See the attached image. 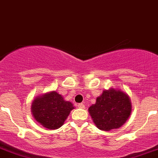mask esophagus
<instances>
[{
  "label": "esophagus",
  "mask_w": 158,
  "mask_h": 158,
  "mask_svg": "<svg viewBox=\"0 0 158 158\" xmlns=\"http://www.w3.org/2000/svg\"><path fill=\"white\" fill-rule=\"evenodd\" d=\"M78 107H79V109H85L84 104H82V103L78 104Z\"/></svg>",
  "instance_id": "esophagus-1"
}]
</instances>
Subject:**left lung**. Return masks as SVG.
Masks as SVG:
<instances>
[{
	"label": "left lung",
	"mask_w": 158,
	"mask_h": 158,
	"mask_svg": "<svg viewBox=\"0 0 158 158\" xmlns=\"http://www.w3.org/2000/svg\"><path fill=\"white\" fill-rule=\"evenodd\" d=\"M89 113L100 130L117 129L127 121L131 113L130 98L120 89H105L97 98L96 103L89 108Z\"/></svg>",
	"instance_id": "8db88e82"
}]
</instances>
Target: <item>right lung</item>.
<instances>
[{"mask_svg":"<svg viewBox=\"0 0 158 158\" xmlns=\"http://www.w3.org/2000/svg\"><path fill=\"white\" fill-rule=\"evenodd\" d=\"M73 109L72 102L64 100L62 95L56 91L37 97L31 105L35 120L49 130L61 127Z\"/></svg>","mask_w":158,"mask_h":158,"instance_id":"right-lung-1","label":"right lung"}]
</instances>
